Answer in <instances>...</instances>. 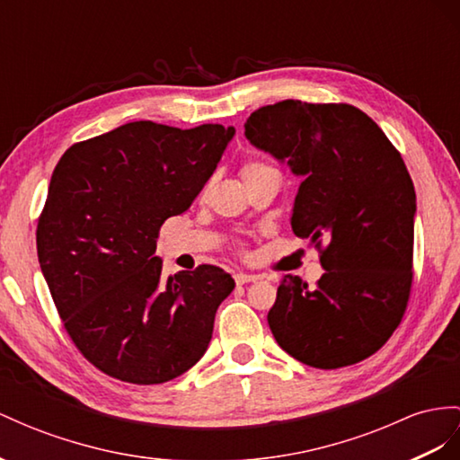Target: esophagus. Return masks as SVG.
Here are the masks:
<instances>
[{
	"instance_id": "1",
	"label": "esophagus",
	"mask_w": 460,
	"mask_h": 460,
	"mask_svg": "<svg viewBox=\"0 0 460 460\" xmlns=\"http://www.w3.org/2000/svg\"><path fill=\"white\" fill-rule=\"evenodd\" d=\"M256 279H258V276H254V274H244V272L234 274V284H237V286L251 284V281H256Z\"/></svg>"
}]
</instances>
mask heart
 <instances>
[{"label": "heart", "mask_w": 460, "mask_h": 460, "mask_svg": "<svg viewBox=\"0 0 460 460\" xmlns=\"http://www.w3.org/2000/svg\"><path fill=\"white\" fill-rule=\"evenodd\" d=\"M266 167H268V164L262 163V161H246V163H243V167H241L243 181L249 179V176H252L254 172L262 171V169H266Z\"/></svg>", "instance_id": "b5f03b06"}]
</instances>
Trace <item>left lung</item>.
Returning <instances> with one entry per match:
<instances>
[{"label": "left lung", "instance_id": "1", "mask_svg": "<svg viewBox=\"0 0 460 460\" xmlns=\"http://www.w3.org/2000/svg\"><path fill=\"white\" fill-rule=\"evenodd\" d=\"M251 144L303 176L291 227L324 268L316 288L286 276L268 324L291 358L338 369L379 351L414 279L416 192L400 151L346 102L281 101L244 124Z\"/></svg>", "mask_w": 460, "mask_h": 460}]
</instances>
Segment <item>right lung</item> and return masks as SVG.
I'll list each match as a JSON object with an SVG mask.
<instances>
[{"instance_id": "right-lung-1", "label": "right lung", "mask_w": 460, "mask_h": 460, "mask_svg": "<svg viewBox=\"0 0 460 460\" xmlns=\"http://www.w3.org/2000/svg\"><path fill=\"white\" fill-rule=\"evenodd\" d=\"M234 128L128 122L77 141L58 161L37 251L66 332L104 375L159 385L204 356L234 288L221 268L163 278L164 219L190 208Z\"/></svg>"}]
</instances>
